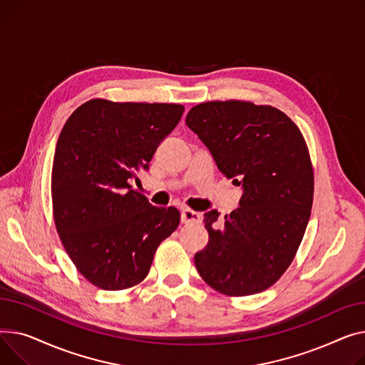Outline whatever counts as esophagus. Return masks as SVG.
Wrapping results in <instances>:
<instances>
[{
  "instance_id": "1",
  "label": "esophagus",
  "mask_w": 365,
  "mask_h": 365,
  "mask_svg": "<svg viewBox=\"0 0 365 365\" xmlns=\"http://www.w3.org/2000/svg\"><path fill=\"white\" fill-rule=\"evenodd\" d=\"M181 222L182 224H200L202 215L199 212H195L191 209H182L181 210Z\"/></svg>"
}]
</instances>
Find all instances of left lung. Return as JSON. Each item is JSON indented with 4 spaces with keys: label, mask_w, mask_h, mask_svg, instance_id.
<instances>
[{
    "label": "left lung",
    "mask_w": 365,
    "mask_h": 365,
    "mask_svg": "<svg viewBox=\"0 0 365 365\" xmlns=\"http://www.w3.org/2000/svg\"><path fill=\"white\" fill-rule=\"evenodd\" d=\"M185 123L209 148L221 173L243 187L240 207L218 222L205 213L200 277L227 296H249L280 280L311 217L314 169L296 123L267 104L227 100L192 107Z\"/></svg>",
    "instance_id": "left-lung-1"
}]
</instances>
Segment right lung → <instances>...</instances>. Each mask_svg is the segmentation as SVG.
Segmentation results:
<instances>
[{"mask_svg": "<svg viewBox=\"0 0 365 365\" xmlns=\"http://www.w3.org/2000/svg\"><path fill=\"white\" fill-rule=\"evenodd\" d=\"M182 112L181 104L93 98L63 126L51 173L54 224L76 269L98 289L140 284L180 225L178 209L150 205L130 180Z\"/></svg>", "mask_w": 365, "mask_h": 365, "instance_id": "1", "label": "right lung"}]
</instances>
